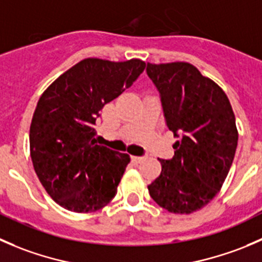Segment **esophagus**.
I'll use <instances>...</instances> for the list:
<instances>
[{"instance_id": "1", "label": "esophagus", "mask_w": 262, "mask_h": 262, "mask_svg": "<svg viewBox=\"0 0 262 262\" xmlns=\"http://www.w3.org/2000/svg\"><path fill=\"white\" fill-rule=\"evenodd\" d=\"M145 159H146V157H132V162L136 163V164H139V163H141Z\"/></svg>"}]
</instances>
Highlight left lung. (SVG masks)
<instances>
[{
	"label": "left lung",
	"instance_id": "left-lung-1",
	"mask_svg": "<svg viewBox=\"0 0 262 262\" xmlns=\"http://www.w3.org/2000/svg\"><path fill=\"white\" fill-rule=\"evenodd\" d=\"M146 74L178 137L174 155L159 159L162 172L147 190L169 213L191 214L208 205L227 178L238 142L234 113L222 88L193 64L147 63Z\"/></svg>",
	"mask_w": 262,
	"mask_h": 262
}]
</instances>
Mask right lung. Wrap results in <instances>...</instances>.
<instances>
[{
    "mask_svg": "<svg viewBox=\"0 0 262 262\" xmlns=\"http://www.w3.org/2000/svg\"><path fill=\"white\" fill-rule=\"evenodd\" d=\"M145 62L85 58L54 80L38 100L30 157L48 195L74 213L104 208L117 193L130 155L97 145L95 122L107 103L136 81Z\"/></svg>",
    "mask_w": 262,
    "mask_h": 262,
    "instance_id": "obj_1",
    "label": "right lung"
}]
</instances>
